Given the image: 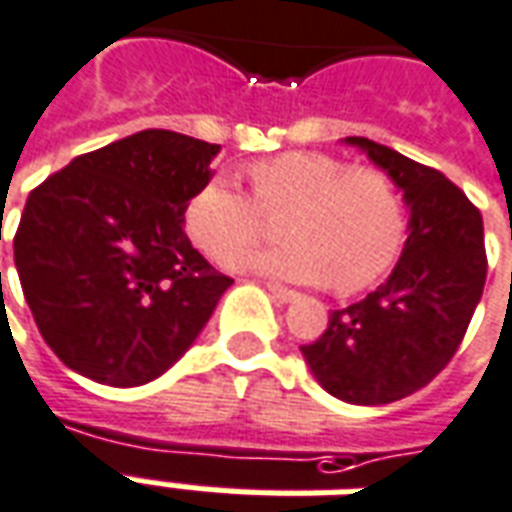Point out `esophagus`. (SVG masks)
<instances>
[{
	"label": "esophagus",
	"instance_id": "34e87169",
	"mask_svg": "<svg viewBox=\"0 0 512 512\" xmlns=\"http://www.w3.org/2000/svg\"><path fill=\"white\" fill-rule=\"evenodd\" d=\"M266 288H268V293H271V296L277 299V302H285V305H288V302H296V299H299V293L291 291V288H282V285H274V282H268Z\"/></svg>",
	"mask_w": 512,
	"mask_h": 512
}]
</instances>
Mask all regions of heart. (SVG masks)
<instances>
[{"mask_svg": "<svg viewBox=\"0 0 512 512\" xmlns=\"http://www.w3.org/2000/svg\"><path fill=\"white\" fill-rule=\"evenodd\" d=\"M263 213H282L280 246L238 260L235 268L277 280L363 291L402 252L407 210L399 185L380 169H349L321 152H282L249 169ZM252 199L227 177L210 180L188 199L185 230L202 252L230 263L263 232Z\"/></svg>", "mask_w": 512, "mask_h": 512, "instance_id": "heart-1", "label": "heart"}]
</instances>
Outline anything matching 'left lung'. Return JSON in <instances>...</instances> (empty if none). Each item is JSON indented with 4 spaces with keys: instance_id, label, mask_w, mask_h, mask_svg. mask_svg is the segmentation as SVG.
<instances>
[{
    "instance_id": "8db88e82",
    "label": "left lung",
    "mask_w": 512,
    "mask_h": 512,
    "mask_svg": "<svg viewBox=\"0 0 512 512\" xmlns=\"http://www.w3.org/2000/svg\"><path fill=\"white\" fill-rule=\"evenodd\" d=\"M391 177L410 219L402 257L377 291L332 310L302 346L310 374L349 405H391L441 374L480 305L488 260L482 216L441 171L368 138H343Z\"/></svg>"
}]
</instances>
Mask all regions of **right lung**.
<instances>
[{
	"mask_svg": "<svg viewBox=\"0 0 512 512\" xmlns=\"http://www.w3.org/2000/svg\"><path fill=\"white\" fill-rule=\"evenodd\" d=\"M219 144L144 130L71 160L27 199L13 257L38 330L71 371L110 388L157 380L232 285L185 235Z\"/></svg>",
	"mask_w": 512,
	"mask_h": 512,
	"instance_id": "obj_1",
	"label": "right lung"
}]
</instances>
